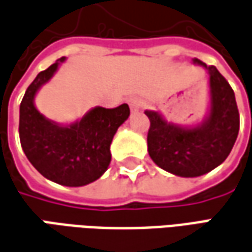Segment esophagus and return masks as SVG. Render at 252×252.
<instances>
[{
  "instance_id": "34e87169",
  "label": "esophagus",
  "mask_w": 252,
  "mask_h": 252,
  "mask_svg": "<svg viewBox=\"0 0 252 252\" xmlns=\"http://www.w3.org/2000/svg\"><path fill=\"white\" fill-rule=\"evenodd\" d=\"M128 104H129V107H131L132 112H139L140 109H142V106H143V102H142L140 97L133 96L128 99Z\"/></svg>"
}]
</instances>
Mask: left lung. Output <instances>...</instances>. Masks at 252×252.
Segmentation results:
<instances>
[{
  "mask_svg": "<svg viewBox=\"0 0 252 252\" xmlns=\"http://www.w3.org/2000/svg\"><path fill=\"white\" fill-rule=\"evenodd\" d=\"M193 64L208 73V110L201 123L181 126L160 112L145 110L150 120L148 152L150 158L169 174L196 178L226 160L237 139L240 117L233 90L215 66L198 59Z\"/></svg>",
  "mask_w": 252,
  "mask_h": 252,
  "instance_id": "obj_1",
  "label": "left lung"
}]
</instances>
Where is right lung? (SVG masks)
Returning a JSON list of instances; mask_svg holds the SVG:
<instances>
[{
	"instance_id": "right-lung-1",
	"label": "right lung",
	"mask_w": 252,
	"mask_h": 252,
	"mask_svg": "<svg viewBox=\"0 0 252 252\" xmlns=\"http://www.w3.org/2000/svg\"><path fill=\"white\" fill-rule=\"evenodd\" d=\"M64 62L66 58L58 59L27 88L19 112V136L26 157L41 175L78 188L95 182L109 168L113 136L129 117V107L126 103L116 109L96 106L68 124L45 117L35 106V96Z\"/></svg>"
}]
</instances>
